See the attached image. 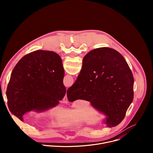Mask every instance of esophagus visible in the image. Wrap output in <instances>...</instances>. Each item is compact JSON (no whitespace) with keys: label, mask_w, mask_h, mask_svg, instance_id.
<instances>
[{"label":"esophagus","mask_w":153,"mask_h":153,"mask_svg":"<svg viewBox=\"0 0 153 153\" xmlns=\"http://www.w3.org/2000/svg\"><path fill=\"white\" fill-rule=\"evenodd\" d=\"M63 102L65 103H68V99H67V94H65V97L63 99Z\"/></svg>","instance_id":"1"}]
</instances>
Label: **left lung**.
Wrapping results in <instances>:
<instances>
[{
	"label": "left lung",
	"instance_id": "1",
	"mask_svg": "<svg viewBox=\"0 0 153 153\" xmlns=\"http://www.w3.org/2000/svg\"><path fill=\"white\" fill-rule=\"evenodd\" d=\"M64 70L55 52L38 50L22 58L14 68L7 89L11 113L23 121L28 111H45L59 103L66 93Z\"/></svg>",
	"mask_w": 153,
	"mask_h": 153
}]
</instances>
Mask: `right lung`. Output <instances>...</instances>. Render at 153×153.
I'll return each mask as SVG.
<instances>
[{"instance_id": "1", "label": "right lung", "mask_w": 153, "mask_h": 153, "mask_svg": "<svg viewBox=\"0 0 153 153\" xmlns=\"http://www.w3.org/2000/svg\"><path fill=\"white\" fill-rule=\"evenodd\" d=\"M134 78L124 57L116 50L103 47L86 54L74 83L68 89L70 102L77 99L91 105L107 117L108 127L119 125L134 98Z\"/></svg>"}]
</instances>
